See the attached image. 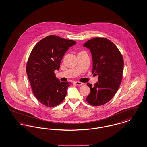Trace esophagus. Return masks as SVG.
<instances>
[{
    "label": "esophagus",
    "instance_id": "34e87169",
    "mask_svg": "<svg viewBox=\"0 0 147 147\" xmlns=\"http://www.w3.org/2000/svg\"><path fill=\"white\" fill-rule=\"evenodd\" d=\"M75 84L77 85H83V83H81V82H75Z\"/></svg>",
    "mask_w": 147,
    "mask_h": 147
}]
</instances>
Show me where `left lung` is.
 <instances>
[{
    "instance_id": "1",
    "label": "left lung",
    "mask_w": 147,
    "mask_h": 147,
    "mask_svg": "<svg viewBox=\"0 0 147 147\" xmlns=\"http://www.w3.org/2000/svg\"><path fill=\"white\" fill-rule=\"evenodd\" d=\"M90 50L92 73L98 75L94 86L87 83L90 92L86 98L92 106H100L111 100L119 88L122 79L123 59L116 46L106 38L95 37L83 45Z\"/></svg>"
}]
</instances>
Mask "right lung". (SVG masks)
<instances>
[{
    "label": "right lung",
    "instance_id": "1",
    "mask_svg": "<svg viewBox=\"0 0 147 147\" xmlns=\"http://www.w3.org/2000/svg\"><path fill=\"white\" fill-rule=\"evenodd\" d=\"M76 42L49 35L38 42L28 58L26 73L36 98L43 105L53 107L65 98L70 83L62 82L55 71L69 48Z\"/></svg>",
    "mask_w": 147,
    "mask_h": 147
}]
</instances>
